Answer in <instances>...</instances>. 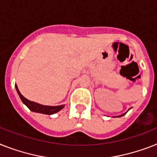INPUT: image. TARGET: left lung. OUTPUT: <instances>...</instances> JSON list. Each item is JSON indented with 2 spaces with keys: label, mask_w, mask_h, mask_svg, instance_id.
<instances>
[{
  "label": "left lung",
  "mask_w": 157,
  "mask_h": 157,
  "mask_svg": "<svg viewBox=\"0 0 157 157\" xmlns=\"http://www.w3.org/2000/svg\"><path fill=\"white\" fill-rule=\"evenodd\" d=\"M123 114H122V115H120V116H123Z\"/></svg>",
  "instance_id": "1"
}]
</instances>
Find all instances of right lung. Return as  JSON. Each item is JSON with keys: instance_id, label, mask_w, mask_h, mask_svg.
<instances>
[{"instance_id": "right-lung-1", "label": "right lung", "mask_w": 157, "mask_h": 157, "mask_svg": "<svg viewBox=\"0 0 157 157\" xmlns=\"http://www.w3.org/2000/svg\"><path fill=\"white\" fill-rule=\"evenodd\" d=\"M17 91V94H18L19 97L21 100L22 101V102L25 104L26 106H27L29 109L31 110V111L37 112V113H41V114H52L56 113V112L59 111L60 109H63L64 107V105H57V106H49V105H40V104H38L36 102H34V101H31L28 100L21 95V94L20 93V91L18 90V88L16 85Z\"/></svg>"}]
</instances>
